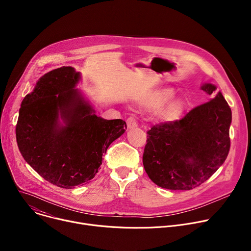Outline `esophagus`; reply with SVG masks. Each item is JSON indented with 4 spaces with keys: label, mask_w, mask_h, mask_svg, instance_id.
<instances>
[{
    "label": "esophagus",
    "mask_w": 251,
    "mask_h": 251,
    "mask_svg": "<svg viewBox=\"0 0 251 251\" xmlns=\"http://www.w3.org/2000/svg\"><path fill=\"white\" fill-rule=\"evenodd\" d=\"M137 126H138V124H137V121H136V119H135L134 117H129V118L127 119V127H128L129 129L135 128V127H137Z\"/></svg>",
    "instance_id": "obj_1"
}]
</instances>
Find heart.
<instances>
[{
  "mask_svg": "<svg viewBox=\"0 0 251 251\" xmlns=\"http://www.w3.org/2000/svg\"><path fill=\"white\" fill-rule=\"evenodd\" d=\"M175 95V91L172 88H165L160 90L156 95L149 97L147 99H145L143 101V104L149 106V107H154V106H158L160 104H164L168 101H170ZM183 105L181 102H176L174 105H172L171 107V111L174 114H177L182 111Z\"/></svg>",
  "mask_w": 251,
  "mask_h": 251,
  "instance_id": "heart-1",
  "label": "heart"
}]
</instances>
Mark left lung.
Segmentation results:
<instances>
[{
  "mask_svg": "<svg viewBox=\"0 0 251 251\" xmlns=\"http://www.w3.org/2000/svg\"><path fill=\"white\" fill-rule=\"evenodd\" d=\"M210 95L217 87L203 83ZM231 109L222 92L182 119L153 126L147 132L143 165L151 180L168 190H192L218 171L230 148Z\"/></svg>",
  "mask_w": 251,
  "mask_h": 251,
  "instance_id": "1",
  "label": "left lung"
}]
</instances>
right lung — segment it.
<instances>
[{"instance_id":"1","label":"right lung","mask_w":251,"mask_h":251,"mask_svg":"<svg viewBox=\"0 0 251 251\" xmlns=\"http://www.w3.org/2000/svg\"><path fill=\"white\" fill-rule=\"evenodd\" d=\"M79 79L80 74L71 66L43 75L24 98L16 126L18 147L25 162L63 189L93 178L102 156L127 128L122 119L106 120L95 114L75 88Z\"/></svg>"}]
</instances>
